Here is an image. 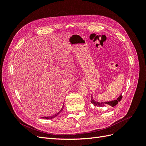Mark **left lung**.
Masks as SVG:
<instances>
[{
  "label": "left lung",
  "mask_w": 146,
  "mask_h": 146,
  "mask_svg": "<svg viewBox=\"0 0 146 146\" xmlns=\"http://www.w3.org/2000/svg\"><path fill=\"white\" fill-rule=\"evenodd\" d=\"M122 98V94H121L116 100H112L110 102H98L94 101L93 98H92V97H91V104H92V105H94L95 107H107V106H111V107H113L118 104L119 102L121 101Z\"/></svg>",
  "instance_id": "left-lung-1"
}]
</instances>
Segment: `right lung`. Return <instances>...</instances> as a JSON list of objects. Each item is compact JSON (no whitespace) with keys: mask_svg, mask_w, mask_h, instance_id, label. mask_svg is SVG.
Here are the masks:
<instances>
[{"mask_svg":"<svg viewBox=\"0 0 146 146\" xmlns=\"http://www.w3.org/2000/svg\"><path fill=\"white\" fill-rule=\"evenodd\" d=\"M64 105V104H63ZM63 108H64V106L63 105V107H62V108L61 109V110L58 113H56V114H55V115H54V116H48V117H42V118H44V119H52V118H54V117H55L56 116H58V114L63 111Z\"/></svg>","mask_w":146,"mask_h":146,"instance_id":"obj_1","label":"right lung"}]
</instances>
